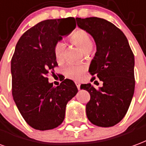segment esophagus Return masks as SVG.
I'll use <instances>...</instances> for the list:
<instances>
[{
	"mask_svg": "<svg viewBox=\"0 0 146 146\" xmlns=\"http://www.w3.org/2000/svg\"><path fill=\"white\" fill-rule=\"evenodd\" d=\"M75 84H76V87H77V89H78V90L80 89V84H79L78 82H76V83H75Z\"/></svg>",
	"mask_w": 146,
	"mask_h": 146,
	"instance_id": "obj_1",
	"label": "esophagus"
}]
</instances>
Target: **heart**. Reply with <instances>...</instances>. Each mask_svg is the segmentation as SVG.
I'll list each match as a JSON object with an SVG mask.
<instances>
[{
  "mask_svg": "<svg viewBox=\"0 0 146 146\" xmlns=\"http://www.w3.org/2000/svg\"><path fill=\"white\" fill-rule=\"evenodd\" d=\"M70 42L76 45L81 49L82 51L87 53L94 46L92 38L87 31L78 29L74 32L71 37ZM64 54V44L61 42H57L54 47V55L58 62H62L63 60ZM86 66L84 65L69 64L64 69L65 75L66 77L73 79L75 80H79L83 78L84 73L86 72Z\"/></svg>",
  "mask_w": 146,
  "mask_h": 146,
  "instance_id": "1",
  "label": "heart"
}]
</instances>
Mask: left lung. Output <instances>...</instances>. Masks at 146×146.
Returning a JSON list of instances; mask_svg holds the SVG:
<instances>
[{
  "instance_id": "1",
  "label": "left lung",
  "mask_w": 146,
  "mask_h": 146,
  "mask_svg": "<svg viewBox=\"0 0 146 146\" xmlns=\"http://www.w3.org/2000/svg\"><path fill=\"white\" fill-rule=\"evenodd\" d=\"M76 19L79 28L94 38L97 46L89 68L94 76L90 81L97 76L103 82L98 89L90 84L80 86L90 95L86 105L87 118L99 127H111L125 117L133 98L134 54L125 34L111 22L97 17Z\"/></svg>"
}]
</instances>
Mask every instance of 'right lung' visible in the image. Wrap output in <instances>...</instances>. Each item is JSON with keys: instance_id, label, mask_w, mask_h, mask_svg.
Listing matches in <instances>:
<instances>
[{"instance_id": "right-lung-1", "label": "right lung", "mask_w": 146, "mask_h": 146, "mask_svg": "<svg viewBox=\"0 0 146 146\" xmlns=\"http://www.w3.org/2000/svg\"><path fill=\"white\" fill-rule=\"evenodd\" d=\"M73 20L41 21L25 32L16 45L11 62L13 98L25 121L36 130H50L61 125L68 101L78 92L70 79L56 87L48 80L49 72L58 66L54 47L76 28L69 25Z\"/></svg>"}]
</instances>
